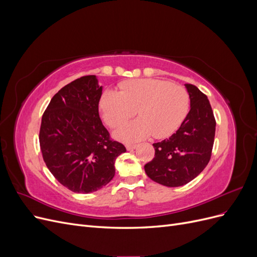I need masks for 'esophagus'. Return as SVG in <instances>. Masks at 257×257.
I'll use <instances>...</instances> for the list:
<instances>
[{
    "label": "esophagus",
    "mask_w": 257,
    "mask_h": 257,
    "mask_svg": "<svg viewBox=\"0 0 257 257\" xmlns=\"http://www.w3.org/2000/svg\"><path fill=\"white\" fill-rule=\"evenodd\" d=\"M125 147H126V149H127L128 151H131V150H134V149H136V148H137V145H135V144H126V145H125Z\"/></svg>",
    "instance_id": "34e87169"
}]
</instances>
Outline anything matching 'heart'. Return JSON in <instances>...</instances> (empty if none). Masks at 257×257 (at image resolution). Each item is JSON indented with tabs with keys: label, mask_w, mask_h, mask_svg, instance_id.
Listing matches in <instances>:
<instances>
[{
	"label": "heart",
	"mask_w": 257,
	"mask_h": 257,
	"mask_svg": "<svg viewBox=\"0 0 257 257\" xmlns=\"http://www.w3.org/2000/svg\"><path fill=\"white\" fill-rule=\"evenodd\" d=\"M98 108L111 128L120 126L135 114L139 118L115 132L123 142H138L154 135L164 138L179 128L190 109L189 92L182 85L155 78L132 79L119 84V92L105 91Z\"/></svg>",
	"instance_id": "b5f03b06"
}]
</instances>
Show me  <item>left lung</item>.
Masks as SVG:
<instances>
[{"instance_id": "8db88e82", "label": "left lung", "mask_w": 257, "mask_h": 257, "mask_svg": "<svg viewBox=\"0 0 257 257\" xmlns=\"http://www.w3.org/2000/svg\"><path fill=\"white\" fill-rule=\"evenodd\" d=\"M191 109L175 134L153 144L155 154L145 165L147 176L166 186H181L196 178L211 159L215 119L206 94L197 87L185 84Z\"/></svg>"}]
</instances>
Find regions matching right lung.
<instances>
[{"label":"right lung","instance_id":"right-lung-1","mask_svg":"<svg viewBox=\"0 0 257 257\" xmlns=\"http://www.w3.org/2000/svg\"><path fill=\"white\" fill-rule=\"evenodd\" d=\"M100 96L96 76L80 77L54 94L42 118L40 146L46 166L75 193L95 192L109 183L115 159L126 151L103 125Z\"/></svg>","mask_w":257,"mask_h":257}]
</instances>
